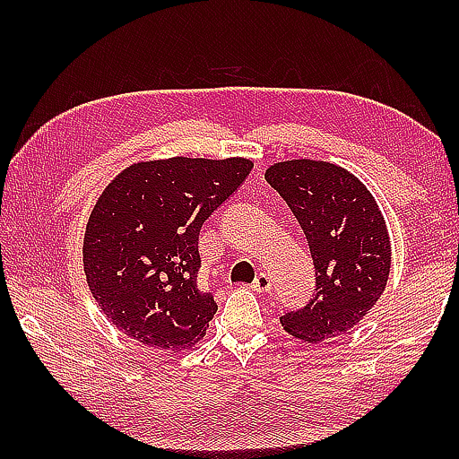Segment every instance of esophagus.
Wrapping results in <instances>:
<instances>
[{
    "instance_id": "esophagus-1",
    "label": "esophagus",
    "mask_w": 459,
    "mask_h": 459,
    "mask_svg": "<svg viewBox=\"0 0 459 459\" xmlns=\"http://www.w3.org/2000/svg\"><path fill=\"white\" fill-rule=\"evenodd\" d=\"M255 291H258V294H268V291L272 290V280L268 274H258L256 280L252 281L250 286Z\"/></svg>"
}]
</instances>
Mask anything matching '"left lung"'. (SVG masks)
Here are the masks:
<instances>
[{
	"mask_svg": "<svg viewBox=\"0 0 459 459\" xmlns=\"http://www.w3.org/2000/svg\"><path fill=\"white\" fill-rule=\"evenodd\" d=\"M264 178L298 219L317 274L314 299L281 316V327L306 343L347 333L383 296L391 274L378 203L357 175L329 161H278Z\"/></svg>",
	"mask_w": 459,
	"mask_h": 459,
	"instance_id": "left-lung-1",
	"label": "left lung"
}]
</instances>
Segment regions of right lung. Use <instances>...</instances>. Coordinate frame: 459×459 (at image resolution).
I'll return each instance as SVG.
<instances>
[{"label": "right lung", "instance_id": "right-lung-1", "mask_svg": "<svg viewBox=\"0 0 459 459\" xmlns=\"http://www.w3.org/2000/svg\"><path fill=\"white\" fill-rule=\"evenodd\" d=\"M252 165L175 155L132 163L106 185L82 262L96 304L122 333L171 353L204 337L217 304L197 284L199 230Z\"/></svg>", "mask_w": 459, "mask_h": 459}]
</instances>
